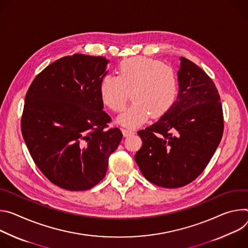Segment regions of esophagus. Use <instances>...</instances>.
<instances>
[{
  "label": "esophagus",
  "mask_w": 248,
  "mask_h": 248,
  "mask_svg": "<svg viewBox=\"0 0 248 248\" xmlns=\"http://www.w3.org/2000/svg\"><path fill=\"white\" fill-rule=\"evenodd\" d=\"M122 133L124 135V137H128V136H131V135H134L135 134V131L130 129V128H122Z\"/></svg>",
  "instance_id": "esophagus-1"
}]
</instances>
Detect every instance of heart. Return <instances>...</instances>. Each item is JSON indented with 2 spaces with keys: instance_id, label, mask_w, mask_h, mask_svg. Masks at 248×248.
<instances>
[{
  "instance_id": "heart-1",
  "label": "heart",
  "mask_w": 248,
  "mask_h": 248,
  "mask_svg": "<svg viewBox=\"0 0 248 248\" xmlns=\"http://www.w3.org/2000/svg\"><path fill=\"white\" fill-rule=\"evenodd\" d=\"M174 71L147 57H132L118 66V76L106 75L100 84L103 103L115 112L125 108L130 93L133 102L120 114L117 122L138 127L151 116L160 117L173 104L177 95Z\"/></svg>"
}]
</instances>
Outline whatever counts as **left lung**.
<instances>
[{"mask_svg":"<svg viewBox=\"0 0 248 248\" xmlns=\"http://www.w3.org/2000/svg\"><path fill=\"white\" fill-rule=\"evenodd\" d=\"M179 60L177 98L159 120L138 132L143 146L135 155L145 178L164 188L196 179L224 132L221 98L212 78L190 60Z\"/></svg>","mask_w":248,"mask_h":248,"instance_id":"1","label":"left lung"}]
</instances>
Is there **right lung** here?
<instances>
[{
  "label": "right lung",
  "mask_w": 248,
  "mask_h": 248,
  "mask_svg": "<svg viewBox=\"0 0 248 248\" xmlns=\"http://www.w3.org/2000/svg\"><path fill=\"white\" fill-rule=\"evenodd\" d=\"M104 57L74 54L47 66L25 95L21 133L41 172L70 191L101 181L108 158L122 140L103 111L100 84L107 75Z\"/></svg>",
  "instance_id": "1"
}]
</instances>
